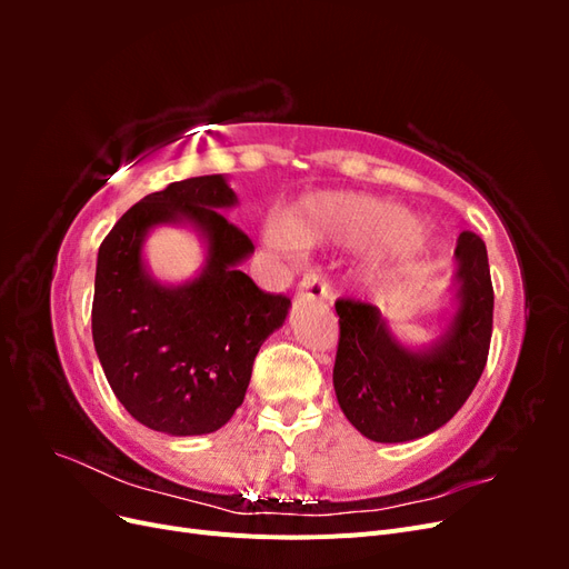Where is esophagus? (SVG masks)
<instances>
[{"instance_id":"esophagus-1","label":"esophagus","mask_w":569,"mask_h":569,"mask_svg":"<svg viewBox=\"0 0 569 569\" xmlns=\"http://www.w3.org/2000/svg\"><path fill=\"white\" fill-rule=\"evenodd\" d=\"M297 297L299 299H313V301H322L327 299V282L320 272L308 270L301 282L297 284Z\"/></svg>"}]
</instances>
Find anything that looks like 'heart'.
I'll use <instances>...</instances> for the list:
<instances>
[{"mask_svg":"<svg viewBox=\"0 0 569 569\" xmlns=\"http://www.w3.org/2000/svg\"><path fill=\"white\" fill-rule=\"evenodd\" d=\"M416 228V218L389 201L356 194H318L303 199L282 222H270L268 237L280 249H311L322 242H337L356 249H372L393 242ZM422 251L416 239H406L396 253L410 261Z\"/></svg>","mask_w":569,"mask_h":569,"instance_id":"obj_1","label":"heart"}]
</instances>
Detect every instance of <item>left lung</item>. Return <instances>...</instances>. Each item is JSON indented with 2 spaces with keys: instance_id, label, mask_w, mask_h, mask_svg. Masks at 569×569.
<instances>
[{
  "instance_id": "1",
  "label": "left lung",
  "mask_w": 569,
  "mask_h": 569,
  "mask_svg": "<svg viewBox=\"0 0 569 569\" xmlns=\"http://www.w3.org/2000/svg\"><path fill=\"white\" fill-rule=\"evenodd\" d=\"M453 311L443 332L422 349L393 337L380 308L339 299L335 391L360 435L399 443L437 432L468 401L487 366L493 287L487 247L462 230L456 244Z\"/></svg>"
}]
</instances>
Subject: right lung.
<instances>
[{
	"label": "right lung",
	"mask_w": 569,
	"mask_h": 569,
	"mask_svg": "<svg viewBox=\"0 0 569 569\" xmlns=\"http://www.w3.org/2000/svg\"><path fill=\"white\" fill-rule=\"evenodd\" d=\"M237 206L226 176L170 182L123 213L97 256L92 339L116 399L149 429L211 435L242 406L253 358L291 301L258 289L239 263L251 239L220 211ZM159 224H189L207 247L197 279L163 286L141 256Z\"/></svg>",
	"instance_id": "obj_1"
}]
</instances>
